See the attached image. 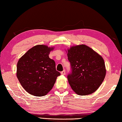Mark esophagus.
Here are the masks:
<instances>
[{"label":"esophagus","mask_w":122,"mask_h":122,"mask_svg":"<svg viewBox=\"0 0 122 122\" xmlns=\"http://www.w3.org/2000/svg\"><path fill=\"white\" fill-rule=\"evenodd\" d=\"M61 74L62 75H65V70H64L63 71L61 72Z\"/></svg>","instance_id":"1"}]
</instances>
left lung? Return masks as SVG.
Masks as SVG:
<instances>
[{
    "label": "left lung",
    "mask_w": 122,
    "mask_h": 122,
    "mask_svg": "<svg viewBox=\"0 0 122 122\" xmlns=\"http://www.w3.org/2000/svg\"><path fill=\"white\" fill-rule=\"evenodd\" d=\"M67 52L71 72L67 78L72 89L81 96L93 93L106 75L103 58L85 45L72 46Z\"/></svg>",
    "instance_id": "left-lung-1"
}]
</instances>
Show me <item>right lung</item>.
<instances>
[{
  "label": "right lung",
  "instance_id": "obj_1",
  "mask_svg": "<svg viewBox=\"0 0 122 122\" xmlns=\"http://www.w3.org/2000/svg\"><path fill=\"white\" fill-rule=\"evenodd\" d=\"M53 49L44 45L35 46L18 61L17 77L30 94L38 97L46 95L61 75L56 69L55 61L49 56Z\"/></svg>",
  "mask_w": 122,
  "mask_h": 122
}]
</instances>
